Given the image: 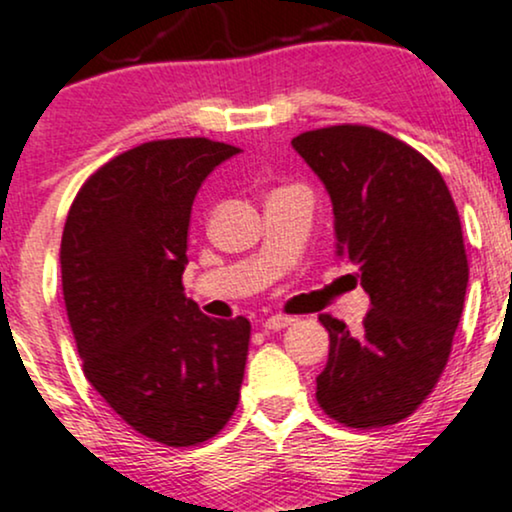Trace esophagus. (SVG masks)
Here are the masks:
<instances>
[{
  "mask_svg": "<svg viewBox=\"0 0 512 512\" xmlns=\"http://www.w3.org/2000/svg\"><path fill=\"white\" fill-rule=\"evenodd\" d=\"M295 322L293 317H286V315H272L267 319V322H264V329H269V331H281V329H286V326H291Z\"/></svg>",
  "mask_w": 512,
  "mask_h": 512,
  "instance_id": "34e87169",
  "label": "esophagus"
}]
</instances>
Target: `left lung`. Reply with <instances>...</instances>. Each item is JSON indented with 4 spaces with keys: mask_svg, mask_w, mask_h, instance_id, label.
<instances>
[{
    "mask_svg": "<svg viewBox=\"0 0 512 512\" xmlns=\"http://www.w3.org/2000/svg\"><path fill=\"white\" fill-rule=\"evenodd\" d=\"M293 147L334 202L336 257L360 269L372 300L360 334L319 315L329 362L317 403L346 427H391L420 408L451 355L470 276L458 207L439 169L379 128L338 123Z\"/></svg>",
    "mask_w": 512,
    "mask_h": 512,
    "instance_id": "1",
    "label": "left lung"
}]
</instances>
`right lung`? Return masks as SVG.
I'll return each instance as SVG.
<instances>
[{"label":"right lung","mask_w":512,"mask_h":512,"mask_svg":"<svg viewBox=\"0 0 512 512\" xmlns=\"http://www.w3.org/2000/svg\"><path fill=\"white\" fill-rule=\"evenodd\" d=\"M240 152L209 138L150 140L78 190L61 236V286L83 374L145 439L190 448L238 408L250 322L212 319L183 295L190 209Z\"/></svg>","instance_id":"right-lung-1"}]
</instances>
